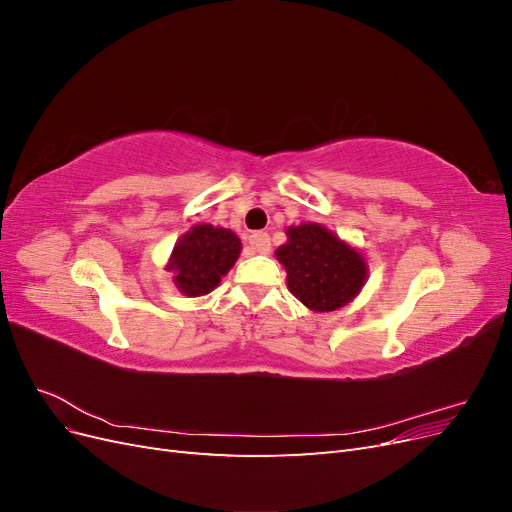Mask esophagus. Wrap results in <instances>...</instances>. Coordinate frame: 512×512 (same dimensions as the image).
<instances>
[{
  "label": "esophagus",
  "instance_id": "1",
  "mask_svg": "<svg viewBox=\"0 0 512 512\" xmlns=\"http://www.w3.org/2000/svg\"><path fill=\"white\" fill-rule=\"evenodd\" d=\"M250 245H252L254 252L267 254L271 250V239H269L267 232H254V235L250 237Z\"/></svg>",
  "mask_w": 512,
  "mask_h": 512
}]
</instances>
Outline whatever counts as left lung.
Masks as SVG:
<instances>
[{
    "label": "left lung",
    "instance_id": "1",
    "mask_svg": "<svg viewBox=\"0 0 512 512\" xmlns=\"http://www.w3.org/2000/svg\"><path fill=\"white\" fill-rule=\"evenodd\" d=\"M288 241L275 250L286 269L288 290L312 312H335L359 297L369 267L365 256L316 222L286 228Z\"/></svg>",
    "mask_w": 512,
    "mask_h": 512
}]
</instances>
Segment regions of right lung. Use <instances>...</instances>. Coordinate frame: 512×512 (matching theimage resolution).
Returning <instances> with one entry per match:
<instances>
[{
    "instance_id": "right-lung-1",
    "label": "right lung",
    "mask_w": 512,
    "mask_h": 512,
    "mask_svg": "<svg viewBox=\"0 0 512 512\" xmlns=\"http://www.w3.org/2000/svg\"><path fill=\"white\" fill-rule=\"evenodd\" d=\"M239 254L241 239L235 232L213 224H196L175 243L166 271L173 273V284L185 297H203L220 286Z\"/></svg>"
}]
</instances>
